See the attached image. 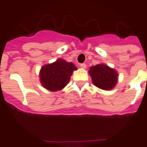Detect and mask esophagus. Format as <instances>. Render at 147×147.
I'll return each instance as SVG.
<instances>
[{"mask_svg": "<svg viewBox=\"0 0 147 147\" xmlns=\"http://www.w3.org/2000/svg\"><path fill=\"white\" fill-rule=\"evenodd\" d=\"M80 67L82 68H86V64H84V63H83V64H80Z\"/></svg>", "mask_w": 147, "mask_h": 147, "instance_id": "34e87169", "label": "esophagus"}]
</instances>
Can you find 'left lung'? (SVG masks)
Segmentation results:
<instances>
[{"instance_id":"8db88e82","label":"left lung","mask_w":147,"mask_h":147,"mask_svg":"<svg viewBox=\"0 0 147 147\" xmlns=\"http://www.w3.org/2000/svg\"><path fill=\"white\" fill-rule=\"evenodd\" d=\"M89 72L94 85L100 89L111 90L117 83V72L105 64L91 67Z\"/></svg>"}]
</instances>
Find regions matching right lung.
Wrapping results in <instances>:
<instances>
[{"mask_svg":"<svg viewBox=\"0 0 147 147\" xmlns=\"http://www.w3.org/2000/svg\"><path fill=\"white\" fill-rule=\"evenodd\" d=\"M74 70H77V67L73 63H68L63 59L57 60L55 63L42 67L40 71L41 83L47 90H61L69 83Z\"/></svg>","mask_w":147,"mask_h":147,"instance_id":"obj_1","label":"right lung"}]
</instances>
